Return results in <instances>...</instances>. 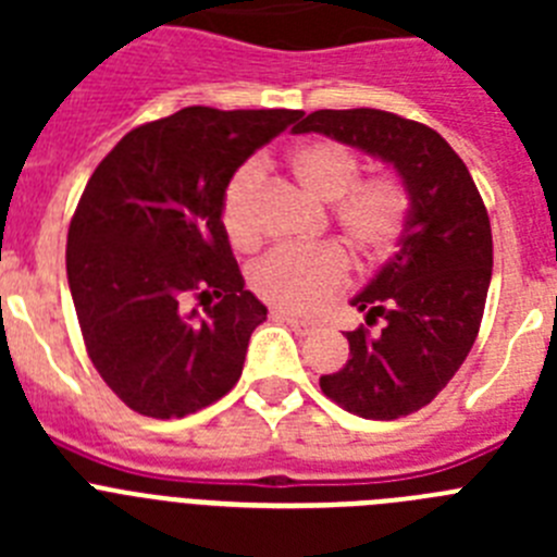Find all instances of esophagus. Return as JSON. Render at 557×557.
<instances>
[{"label":"esophagus","mask_w":557,"mask_h":557,"mask_svg":"<svg viewBox=\"0 0 557 557\" xmlns=\"http://www.w3.org/2000/svg\"><path fill=\"white\" fill-rule=\"evenodd\" d=\"M273 318H275V321L287 323V326L293 329L295 334H312L314 329H318V323H312V321H304V318H295V314H289V312H282V309H275V312H273Z\"/></svg>","instance_id":"1"}]
</instances>
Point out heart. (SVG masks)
Listing matches in <instances>:
<instances>
[{"mask_svg":"<svg viewBox=\"0 0 557 557\" xmlns=\"http://www.w3.org/2000/svg\"><path fill=\"white\" fill-rule=\"evenodd\" d=\"M295 181L323 203L334 205L339 228L362 253L382 256L396 245L405 228L410 198L393 175L359 178V161L337 141H307L289 152ZM259 166L245 164L231 175L223 191V228L231 245L248 250L259 243L253 214V191ZM351 262L339 245L321 248H278L268 253L250 273V284L264 301L289 312H318L346 287Z\"/></svg>","mask_w":557,"mask_h":557,"instance_id":"b5f03b06","label":"heart"}]
</instances>
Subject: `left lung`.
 Wrapping results in <instances>:
<instances>
[{
    "instance_id": "obj_1",
    "label": "left lung",
    "mask_w": 557,
    "mask_h": 557,
    "mask_svg": "<svg viewBox=\"0 0 557 557\" xmlns=\"http://www.w3.org/2000/svg\"><path fill=\"white\" fill-rule=\"evenodd\" d=\"M382 159L410 198L396 253L351 298L366 323L348 332L351 357L321 376L343 410L393 421L421 410L449 385L480 332L488 298L494 239L469 166L421 122L376 108L314 111L293 127Z\"/></svg>"
}]
</instances>
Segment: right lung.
<instances>
[{
    "label": "right lung",
    "mask_w": 557,
    "mask_h": 557,
    "mask_svg": "<svg viewBox=\"0 0 557 557\" xmlns=\"http://www.w3.org/2000/svg\"><path fill=\"white\" fill-rule=\"evenodd\" d=\"M301 111H184L133 127L88 178L66 239V275L86 351L147 418H184L243 376L268 307L245 289L223 191ZM195 294L203 313L186 310Z\"/></svg>",
    "instance_id": "add662e5"
}]
</instances>
